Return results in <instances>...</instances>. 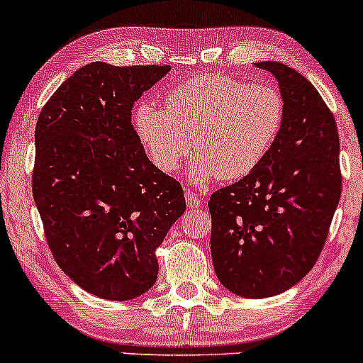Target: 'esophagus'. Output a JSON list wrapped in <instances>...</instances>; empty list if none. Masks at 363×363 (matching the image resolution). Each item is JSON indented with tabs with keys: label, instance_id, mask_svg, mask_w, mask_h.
<instances>
[{
	"label": "esophagus",
	"instance_id": "esophagus-1",
	"mask_svg": "<svg viewBox=\"0 0 363 363\" xmlns=\"http://www.w3.org/2000/svg\"><path fill=\"white\" fill-rule=\"evenodd\" d=\"M186 205L189 208H199L203 205L201 196H199L198 193H194V191L186 189Z\"/></svg>",
	"mask_w": 363,
	"mask_h": 363
}]
</instances>
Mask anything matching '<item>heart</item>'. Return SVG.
<instances>
[{"label": "heart", "mask_w": 363, "mask_h": 363, "mask_svg": "<svg viewBox=\"0 0 363 363\" xmlns=\"http://www.w3.org/2000/svg\"><path fill=\"white\" fill-rule=\"evenodd\" d=\"M167 109L141 102L135 131L158 170L176 172L198 153L191 179L237 181L254 172L268 155L285 123V99L272 83H249L210 73L194 77L165 97Z\"/></svg>", "instance_id": "b5f03b06"}]
</instances>
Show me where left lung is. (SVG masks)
<instances>
[{
    "mask_svg": "<svg viewBox=\"0 0 363 363\" xmlns=\"http://www.w3.org/2000/svg\"><path fill=\"white\" fill-rule=\"evenodd\" d=\"M278 80L285 123L254 172L210 196L211 257L225 289L273 297L311 272L341 196L340 135L312 83L281 62H257Z\"/></svg>",
    "mask_w": 363,
    "mask_h": 363,
    "instance_id": "1",
    "label": "left lung"
}]
</instances>
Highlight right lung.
<instances>
[{
	"label": "right lung",
	"instance_id": "right-lung-1",
	"mask_svg": "<svg viewBox=\"0 0 363 363\" xmlns=\"http://www.w3.org/2000/svg\"><path fill=\"white\" fill-rule=\"evenodd\" d=\"M170 66L90 62L51 95L35 126L32 194L54 261L95 297L129 301L157 280L155 249L184 191L148 160L131 123Z\"/></svg>",
	"mask_w": 363,
	"mask_h": 363
}]
</instances>
